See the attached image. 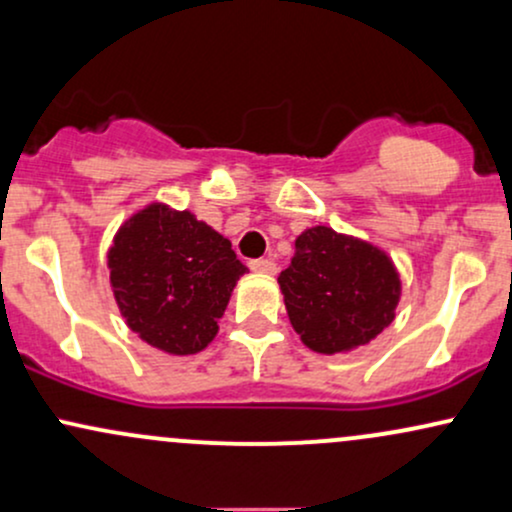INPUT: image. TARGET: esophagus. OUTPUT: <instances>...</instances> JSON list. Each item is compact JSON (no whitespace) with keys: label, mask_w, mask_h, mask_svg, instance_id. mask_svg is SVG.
<instances>
[{"label":"esophagus","mask_w":512,"mask_h":512,"mask_svg":"<svg viewBox=\"0 0 512 512\" xmlns=\"http://www.w3.org/2000/svg\"><path fill=\"white\" fill-rule=\"evenodd\" d=\"M248 267L257 274H274L276 272L274 260H264V257H260V260H250Z\"/></svg>","instance_id":"1"}]
</instances>
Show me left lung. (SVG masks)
<instances>
[{
	"label": "left lung",
	"instance_id": "8db88e82",
	"mask_svg": "<svg viewBox=\"0 0 512 512\" xmlns=\"http://www.w3.org/2000/svg\"><path fill=\"white\" fill-rule=\"evenodd\" d=\"M279 286L293 330L317 354L368 344L390 325L399 301L390 257L327 226L296 238V257Z\"/></svg>",
	"mask_w": 512,
	"mask_h": 512
}]
</instances>
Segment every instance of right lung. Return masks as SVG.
Here are the masks:
<instances>
[{
	"mask_svg": "<svg viewBox=\"0 0 512 512\" xmlns=\"http://www.w3.org/2000/svg\"><path fill=\"white\" fill-rule=\"evenodd\" d=\"M108 267L129 330L175 356L197 354L216 337L233 286L248 272L214 228L166 204L117 231Z\"/></svg>",
	"mask_w": 512,
	"mask_h": 512,
	"instance_id": "obj_1",
	"label": "right lung"
}]
</instances>
